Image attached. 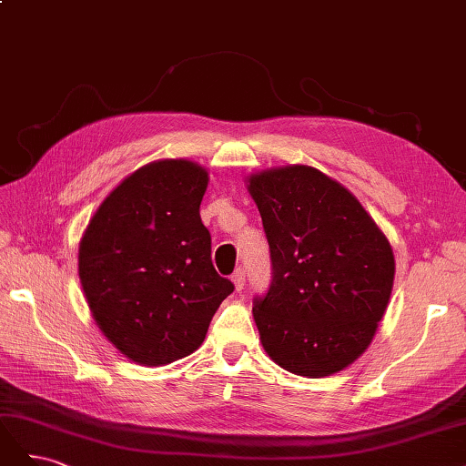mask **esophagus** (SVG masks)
Masks as SVG:
<instances>
[{
  "instance_id": "1",
  "label": "esophagus",
  "mask_w": 466,
  "mask_h": 466,
  "mask_svg": "<svg viewBox=\"0 0 466 466\" xmlns=\"http://www.w3.org/2000/svg\"><path fill=\"white\" fill-rule=\"evenodd\" d=\"M231 281L235 284L237 291H241L245 288V270H243V268H237L235 274L231 276Z\"/></svg>"
}]
</instances>
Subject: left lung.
<instances>
[{"label":"left lung","mask_w":466,"mask_h":466,"mask_svg":"<svg viewBox=\"0 0 466 466\" xmlns=\"http://www.w3.org/2000/svg\"><path fill=\"white\" fill-rule=\"evenodd\" d=\"M270 245L272 284L252 307L266 354L309 379L370 348L390 299L387 235L344 185L309 165L247 177Z\"/></svg>","instance_id":"1"}]
</instances>
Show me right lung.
Instances as JSON below:
<instances>
[{"label": "right lung", "mask_w": 466, "mask_h": 466, "mask_svg": "<svg viewBox=\"0 0 466 466\" xmlns=\"http://www.w3.org/2000/svg\"><path fill=\"white\" fill-rule=\"evenodd\" d=\"M209 175L157 159L126 177L81 235L79 281L98 330L128 360L159 368L190 356L233 291L211 264L200 218Z\"/></svg>", "instance_id": "1"}]
</instances>
